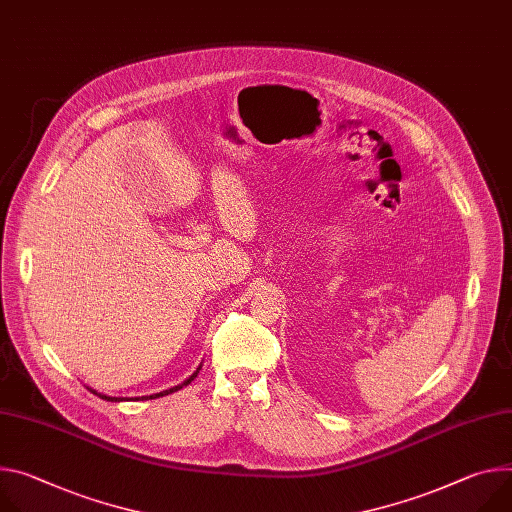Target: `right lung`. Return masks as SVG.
Returning <instances> with one entry per match:
<instances>
[{"mask_svg":"<svg viewBox=\"0 0 512 512\" xmlns=\"http://www.w3.org/2000/svg\"><path fill=\"white\" fill-rule=\"evenodd\" d=\"M196 376H198V371H196V374H194V376H192L190 380H185V382H183L181 386H188V384H190V382H192V380H194ZM181 386H175V388H169V390H165V392H159V394H153V396H145V398H151V400H153V398H159V396H167V394H171V392L179 390ZM89 390H91V388H89ZM91 392H94V394H98L96 390H91ZM98 396H100V398H104V400H112V402H118V400H122V398H112V396H104V394H98Z\"/></svg>","mask_w":512,"mask_h":512,"instance_id":"1","label":"right lung"}]
</instances>
